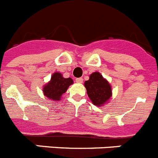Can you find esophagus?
<instances>
[{"instance_id":"1","label":"esophagus","mask_w":158,"mask_h":158,"mask_svg":"<svg viewBox=\"0 0 158 158\" xmlns=\"http://www.w3.org/2000/svg\"><path fill=\"white\" fill-rule=\"evenodd\" d=\"M76 82L77 83H82V82H83V78H81V77L77 78Z\"/></svg>"}]
</instances>
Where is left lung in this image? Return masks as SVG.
Masks as SVG:
<instances>
[{"label": "left lung", "instance_id": "obj_1", "mask_svg": "<svg viewBox=\"0 0 158 158\" xmlns=\"http://www.w3.org/2000/svg\"><path fill=\"white\" fill-rule=\"evenodd\" d=\"M84 85L87 90L88 96L94 105L101 107L111 100L112 96L111 86L100 73H93Z\"/></svg>", "mask_w": 158, "mask_h": 158}]
</instances>
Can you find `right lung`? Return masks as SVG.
I'll use <instances>...</instances> for the list:
<instances>
[{
	"mask_svg": "<svg viewBox=\"0 0 158 158\" xmlns=\"http://www.w3.org/2000/svg\"><path fill=\"white\" fill-rule=\"evenodd\" d=\"M73 84L72 78L63 77L59 72L54 73L49 81L43 87V95L53 101H59L62 96L67 91L69 85Z\"/></svg>",
	"mask_w": 158,
	"mask_h": 158,
	"instance_id": "obj_1",
	"label": "right lung"
}]
</instances>
